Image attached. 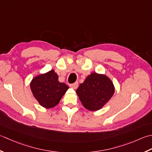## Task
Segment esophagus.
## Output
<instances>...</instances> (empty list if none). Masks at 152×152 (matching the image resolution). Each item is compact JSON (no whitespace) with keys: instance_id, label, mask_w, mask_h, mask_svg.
<instances>
[{"instance_id":"obj_1","label":"esophagus","mask_w":152,"mask_h":152,"mask_svg":"<svg viewBox=\"0 0 152 152\" xmlns=\"http://www.w3.org/2000/svg\"><path fill=\"white\" fill-rule=\"evenodd\" d=\"M78 86H79V83L78 82H75V83H73V84H71L70 85V87L73 88V89H76V88H77V87H78Z\"/></svg>"}]
</instances>
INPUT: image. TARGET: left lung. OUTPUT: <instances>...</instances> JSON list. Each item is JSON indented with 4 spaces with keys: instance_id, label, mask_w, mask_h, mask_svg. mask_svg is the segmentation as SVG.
Here are the masks:
<instances>
[{
    "instance_id": "left-lung-1",
    "label": "left lung",
    "mask_w": 152,
    "mask_h": 152,
    "mask_svg": "<svg viewBox=\"0 0 152 152\" xmlns=\"http://www.w3.org/2000/svg\"><path fill=\"white\" fill-rule=\"evenodd\" d=\"M115 92L112 81L108 77L92 73L76 90L80 101L90 111L100 110L109 101Z\"/></svg>"
}]
</instances>
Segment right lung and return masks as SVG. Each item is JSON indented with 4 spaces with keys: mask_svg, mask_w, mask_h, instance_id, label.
<instances>
[{
    "mask_svg": "<svg viewBox=\"0 0 152 152\" xmlns=\"http://www.w3.org/2000/svg\"><path fill=\"white\" fill-rule=\"evenodd\" d=\"M32 93L39 104L45 108H52L60 102L69 86L58 80L54 70L41 74L32 79L30 83Z\"/></svg>",
    "mask_w": 152,
    "mask_h": 152,
    "instance_id": "obj_1",
    "label": "right lung"
}]
</instances>
